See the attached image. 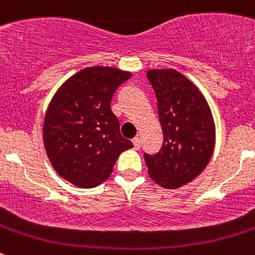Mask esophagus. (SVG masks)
<instances>
[{
    "label": "esophagus",
    "mask_w": 255,
    "mask_h": 255,
    "mask_svg": "<svg viewBox=\"0 0 255 255\" xmlns=\"http://www.w3.org/2000/svg\"><path fill=\"white\" fill-rule=\"evenodd\" d=\"M132 143H134V147L135 149H139L141 145V139L139 138V136H135L134 139H132Z\"/></svg>",
    "instance_id": "1"
}]
</instances>
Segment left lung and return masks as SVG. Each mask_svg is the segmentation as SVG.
<instances>
[{
	"instance_id": "left-lung-1",
	"label": "left lung",
	"mask_w": 255,
	"mask_h": 255,
	"mask_svg": "<svg viewBox=\"0 0 255 255\" xmlns=\"http://www.w3.org/2000/svg\"><path fill=\"white\" fill-rule=\"evenodd\" d=\"M147 78L157 97L163 131L159 152L144 153L148 173L163 188H180L200 175L211 161L215 121L203 94L179 71L149 70Z\"/></svg>"
}]
</instances>
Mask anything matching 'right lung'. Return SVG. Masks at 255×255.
I'll return each mask as SVG.
<instances>
[{"mask_svg":"<svg viewBox=\"0 0 255 255\" xmlns=\"http://www.w3.org/2000/svg\"><path fill=\"white\" fill-rule=\"evenodd\" d=\"M131 73L107 66L80 70L58 88L47 108L43 141L61 177L79 188L101 185L119 155L132 148L111 110L115 91Z\"/></svg>","mask_w":255,"mask_h":255,"instance_id":"add662e5","label":"right lung"}]
</instances>
